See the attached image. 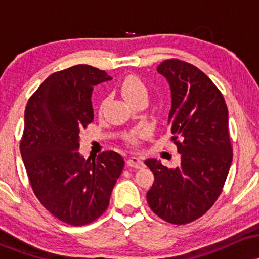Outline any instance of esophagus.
Listing matches in <instances>:
<instances>
[{"label": "esophagus", "mask_w": 259, "mask_h": 259, "mask_svg": "<svg viewBox=\"0 0 259 259\" xmlns=\"http://www.w3.org/2000/svg\"><path fill=\"white\" fill-rule=\"evenodd\" d=\"M126 164H127V167L135 168V169H140V168L144 167V162H142V159L140 158V157H136V156L130 157V158L127 159Z\"/></svg>", "instance_id": "34e87169"}]
</instances>
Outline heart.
<instances>
[{"instance_id": "b5f03b06", "label": "heart", "mask_w": 259, "mask_h": 259, "mask_svg": "<svg viewBox=\"0 0 259 259\" xmlns=\"http://www.w3.org/2000/svg\"><path fill=\"white\" fill-rule=\"evenodd\" d=\"M120 91L123 96L125 97V100L130 103L139 99H142V97H148V89L146 84L136 75H127L121 80ZM144 134L145 132H136L130 134L127 136V141L130 144L136 145L138 144V138L142 136Z\"/></svg>"}]
</instances>
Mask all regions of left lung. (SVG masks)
<instances>
[{
  "mask_svg": "<svg viewBox=\"0 0 259 259\" xmlns=\"http://www.w3.org/2000/svg\"><path fill=\"white\" fill-rule=\"evenodd\" d=\"M157 72L170 86L168 123L181 163L169 169L157 159L145 160L154 174L147 202L163 221L187 224L214 204L227 180L233 160L228 107L218 88L195 65L167 59Z\"/></svg>",
  "mask_w": 259,
  "mask_h": 259,
  "instance_id": "8db88e82",
  "label": "left lung"
}]
</instances>
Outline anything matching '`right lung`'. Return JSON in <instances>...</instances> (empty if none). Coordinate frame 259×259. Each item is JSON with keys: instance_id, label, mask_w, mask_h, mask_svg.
<instances>
[{"instance_id": "add662e5", "label": "right lung", "mask_w": 259, "mask_h": 259, "mask_svg": "<svg viewBox=\"0 0 259 259\" xmlns=\"http://www.w3.org/2000/svg\"><path fill=\"white\" fill-rule=\"evenodd\" d=\"M105 70L79 64L53 73L29 99L20 153L37 200L74 227L103 214L124 168L114 151L85 160L79 133L94 120V86L111 80Z\"/></svg>"}]
</instances>
